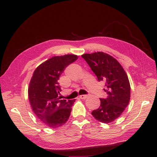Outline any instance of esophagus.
I'll return each mask as SVG.
<instances>
[{
  "label": "esophagus",
  "mask_w": 157,
  "mask_h": 157,
  "mask_svg": "<svg viewBox=\"0 0 157 157\" xmlns=\"http://www.w3.org/2000/svg\"><path fill=\"white\" fill-rule=\"evenodd\" d=\"M87 95H81V96H79V98L80 99H82V100H85V99H86V98H87Z\"/></svg>",
  "instance_id": "obj_1"
}]
</instances>
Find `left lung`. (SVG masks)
Segmentation results:
<instances>
[{"instance_id": "left-lung-1", "label": "left lung", "mask_w": 157, "mask_h": 157, "mask_svg": "<svg viewBox=\"0 0 157 157\" xmlns=\"http://www.w3.org/2000/svg\"><path fill=\"white\" fill-rule=\"evenodd\" d=\"M99 82L105 83V98H100V105L92 114L98 121L110 123L118 118L129 104L130 86L125 71L118 61L103 52L82 56Z\"/></svg>"}]
</instances>
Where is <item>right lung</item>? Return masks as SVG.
Masks as SVG:
<instances>
[{"instance_id": "right-lung-1", "label": "right lung", "mask_w": 157, "mask_h": 157, "mask_svg": "<svg viewBox=\"0 0 157 157\" xmlns=\"http://www.w3.org/2000/svg\"><path fill=\"white\" fill-rule=\"evenodd\" d=\"M78 58L75 55L53 57L36 68L33 75L28 90L29 101L36 116L49 128L61 126L70 117L75 100L61 99L58 80Z\"/></svg>"}]
</instances>
